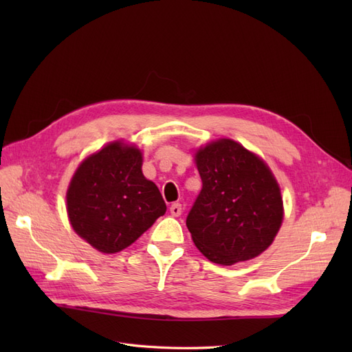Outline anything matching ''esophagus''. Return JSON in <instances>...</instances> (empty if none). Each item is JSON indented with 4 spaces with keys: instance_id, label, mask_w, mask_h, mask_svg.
Masks as SVG:
<instances>
[{
    "instance_id": "obj_1",
    "label": "esophagus",
    "mask_w": 352,
    "mask_h": 352,
    "mask_svg": "<svg viewBox=\"0 0 352 352\" xmlns=\"http://www.w3.org/2000/svg\"><path fill=\"white\" fill-rule=\"evenodd\" d=\"M182 211H184V207H182V204H179V202H175V204L170 207V212H172L173 217H179L180 214H182Z\"/></svg>"
}]
</instances>
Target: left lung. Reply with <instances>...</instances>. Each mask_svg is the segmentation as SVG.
<instances>
[{"mask_svg":"<svg viewBox=\"0 0 352 352\" xmlns=\"http://www.w3.org/2000/svg\"><path fill=\"white\" fill-rule=\"evenodd\" d=\"M202 189L186 219L195 247L211 263L258 257L273 243L285 210L272 168L230 138L194 151Z\"/></svg>","mask_w":352,"mask_h":352,"instance_id":"obj_1","label":"left lung"}]
</instances>
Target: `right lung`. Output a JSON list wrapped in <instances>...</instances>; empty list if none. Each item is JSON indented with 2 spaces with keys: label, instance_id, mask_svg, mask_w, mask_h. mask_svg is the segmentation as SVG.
I'll list each match as a JSON object with an SVG mask.
<instances>
[{
  "label": "right lung",
  "instance_id": "obj_1",
  "mask_svg": "<svg viewBox=\"0 0 352 352\" xmlns=\"http://www.w3.org/2000/svg\"><path fill=\"white\" fill-rule=\"evenodd\" d=\"M142 151L117 140L83 158L70 179L66 210L72 229L102 254L132 245L167 207L142 173Z\"/></svg>",
  "mask_w": 352,
  "mask_h": 352
}]
</instances>
